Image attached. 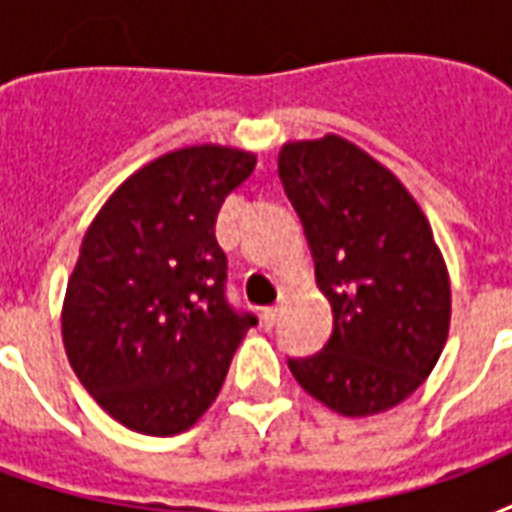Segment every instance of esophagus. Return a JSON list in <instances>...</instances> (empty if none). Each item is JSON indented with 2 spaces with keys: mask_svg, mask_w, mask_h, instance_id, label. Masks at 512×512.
Returning <instances> with one entry per match:
<instances>
[{
  "mask_svg": "<svg viewBox=\"0 0 512 512\" xmlns=\"http://www.w3.org/2000/svg\"><path fill=\"white\" fill-rule=\"evenodd\" d=\"M285 304H288V293L282 290V296H279L277 304H274V307H268V310L263 312V321H266L268 326H274V323H277L279 315H282V310H285Z\"/></svg>",
  "mask_w": 512,
  "mask_h": 512,
  "instance_id": "34e87169",
  "label": "esophagus"
}]
</instances>
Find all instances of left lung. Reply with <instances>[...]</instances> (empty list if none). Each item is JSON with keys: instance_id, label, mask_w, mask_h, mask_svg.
Returning <instances> with one entry per match:
<instances>
[{"instance_id": "left-lung-1", "label": "left lung", "mask_w": 512, "mask_h": 512, "mask_svg": "<svg viewBox=\"0 0 512 512\" xmlns=\"http://www.w3.org/2000/svg\"><path fill=\"white\" fill-rule=\"evenodd\" d=\"M279 178L332 304L321 354L290 359L301 389L373 417L425 384L450 334V274L428 216L389 169L343 136L285 142Z\"/></svg>"}]
</instances>
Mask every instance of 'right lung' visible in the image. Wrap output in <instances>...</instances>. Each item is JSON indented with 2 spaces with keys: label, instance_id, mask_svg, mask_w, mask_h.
<instances>
[{
  "label": "right lung",
  "instance_id": "obj_1",
  "mask_svg": "<svg viewBox=\"0 0 512 512\" xmlns=\"http://www.w3.org/2000/svg\"><path fill=\"white\" fill-rule=\"evenodd\" d=\"M241 147L191 145L136 169L87 227L62 301L73 373L109 417L175 436L211 408L255 315L224 299V197L255 172Z\"/></svg>",
  "mask_w": 512,
  "mask_h": 512
}]
</instances>
